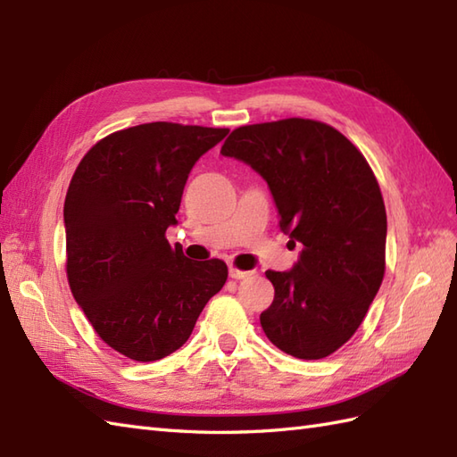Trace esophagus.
I'll use <instances>...</instances> for the list:
<instances>
[{"mask_svg":"<svg viewBox=\"0 0 457 457\" xmlns=\"http://www.w3.org/2000/svg\"><path fill=\"white\" fill-rule=\"evenodd\" d=\"M253 275V270H239L236 267H229V277L236 278V280H241V278H247Z\"/></svg>","mask_w":457,"mask_h":457,"instance_id":"obj_1","label":"esophagus"}]
</instances>
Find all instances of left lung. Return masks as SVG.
I'll return each mask as SVG.
<instances>
[{
  "label": "left lung",
  "instance_id": "obj_1",
  "mask_svg": "<svg viewBox=\"0 0 457 457\" xmlns=\"http://www.w3.org/2000/svg\"><path fill=\"white\" fill-rule=\"evenodd\" d=\"M220 153L263 177L280 229L303 245L293 269L265 273L275 300L261 328L288 355L328 357L383 283L386 212L371 167L337 129L300 118L237 128Z\"/></svg>",
  "mask_w": 457,
  "mask_h": 457
}]
</instances>
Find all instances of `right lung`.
Listing matches in <instances>:
<instances>
[{"label":"right lung","mask_w":457,"mask_h":457,"mask_svg":"<svg viewBox=\"0 0 457 457\" xmlns=\"http://www.w3.org/2000/svg\"><path fill=\"white\" fill-rule=\"evenodd\" d=\"M228 133L169 121L115 131L84 154L68 187V285L104 342L135 361L182 347L226 285L223 261H190L164 234L179 223L192 167Z\"/></svg>","instance_id":"add662e5"}]
</instances>
